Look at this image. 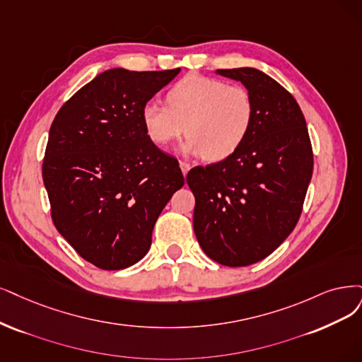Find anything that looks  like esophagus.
<instances>
[{
  "label": "esophagus",
  "instance_id": "34e87169",
  "mask_svg": "<svg viewBox=\"0 0 362 362\" xmlns=\"http://www.w3.org/2000/svg\"><path fill=\"white\" fill-rule=\"evenodd\" d=\"M180 170L183 173V176H186V174H188V171L191 170V164L185 163V160H180Z\"/></svg>",
  "mask_w": 362,
  "mask_h": 362
}]
</instances>
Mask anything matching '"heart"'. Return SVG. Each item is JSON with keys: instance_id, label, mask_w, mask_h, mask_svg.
Segmentation results:
<instances>
[{"instance_id": "obj_1", "label": "heart", "mask_w": 362, "mask_h": 362, "mask_svg": "<svg viewBox=\"0 0 362 362\" xmlns=\"http://www.w3.org/2000/svg\"><path fill=\"white\" fill-rule=\"evenodd\" d=\"M167 105L149 101L141 109L147 139L167 147L185 136L183 153L203 156L207 163L231 158L249 136L255 107L240 85L204 76H188L170 89Z\"/></svg>"}]
</instances>
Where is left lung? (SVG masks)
Instances as JSON below:
<instances>
[{
    "mask_svg": "<svg viewBox=\"0 0 362 362\" xmlns=\"http://www.w3.org/2000/svg\"><path fill=\"white\" fill-rule=\"evenodd\" d=\"M216 74L249 90L253 124L231 158L192 168L186 182L199 246L222 265L245 267L269 257L296 228L313 152L300 105L274 78L250 66Z\"/></svg>",
    "mask_w": 362,
    "mask_h": 362,
    "instance_id": "obj_1",
    "label": "left lung"
}]
</instances>
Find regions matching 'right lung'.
<instances>
[{
  "mask_svg": "<svg viewBox=\"0 0 362 362\" xmlns=\"http://www.w3.org/2000/svg\"><path fill=\"white\" fill-rule=\"evenodd\" d=\"M180 69H112L80 88L53 119L43 160L52 221L103 270L139 262L171 195L185 185L176 158L147 139L141 109Z\"/></svg>",
  "mask_w": 362,
  "mask_h": 362,
  "instance_id": "right-lung-1",
  "label": "right lung"
}]
</instances>
